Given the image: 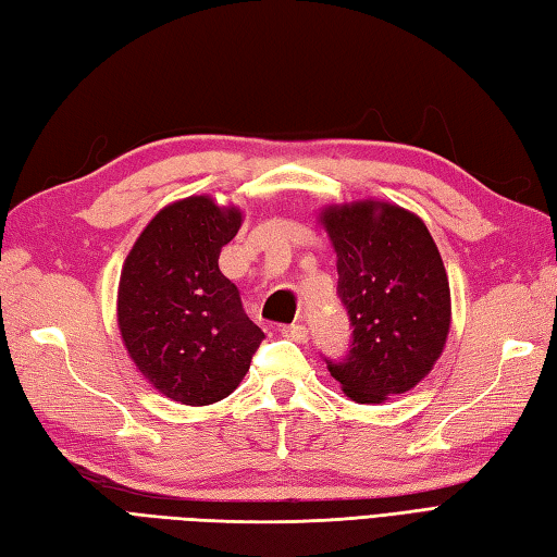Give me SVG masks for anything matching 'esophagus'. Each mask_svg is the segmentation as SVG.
I'll return each mask as SVG.
<instances>
[{"instance_id": "1", "label": "esophagus", "mask_w": 557, "mask_h": 557, "mask_svg": "<svg viewBox=\"0 0 557 557\" xmlns=\"http://www.w3.org/2000/svg\"><path fill=\"white\" fill-rule=\"evenodd\" d=\"M281 334L293 338V342H305V338H308V326L300 324V322L283 324V326H281Z\"/></svg>"}]
</instances>
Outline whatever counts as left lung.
<instances>
[{
	"instance_id": "left-lung-1",
	"label": "left lung",
	"mask_w": 557,
	"mask_h": 557,
	"mask_svg": "<svg viewBox=\"0 0 557 557\" xmlns=\"http://www.w3.org/2000/svg\"><path fill=\"white\" fill-rule=\"evenodd\" d=\"M322 223L336 249V295L348 312L350 348L326 360L358 404H380L433 370L449 332V281L433 235L392 203L332 207Z\"/></svg>"
}]
</instances>
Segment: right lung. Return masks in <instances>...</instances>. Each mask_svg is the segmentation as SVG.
<instances>
[{
	"label": "right lung",
	"mask_w": 557,
	"mask_h": 557,
	"mask_svg": "<svg viewBox=\"0 0 557 557\" xmlns=\"http://www.w3.org/2000/svg\"><path fill=\"white\" fill-rule=\"evenodd\" d=\"M240 223V211L209 197L175 201L153 215L122 267V342L144 377L173 401L225 399L264 342L219 269L221 247Z\"/></svg>",
	"instance_id": "obj_1"
}]
</instances>
